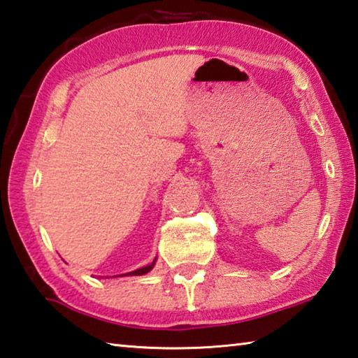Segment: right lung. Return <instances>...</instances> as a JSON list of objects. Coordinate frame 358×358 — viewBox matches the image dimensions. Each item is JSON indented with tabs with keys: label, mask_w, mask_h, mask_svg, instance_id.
Listing matches in <instances>:
<instances>
[{
	"label": "right lung",
	"mask_w": 358,
	"mask_h": 358,
	"mask_svg": "<svg viewBox=\"0 0 358 358\" xmlns=\"http://www.w3.org/2000/svg\"><path fill=\"white\" fill-rule=\"evenodd\" d=\"M154 262H156V260H154ZM154 262L151 263V265H146V266H143V268H138V269H136V271L127 273V274H124V275H141V274H146L148 271H151V269H152Z\"/></svg>",
	"instance_id": "add662e5"
}]
</instances>
